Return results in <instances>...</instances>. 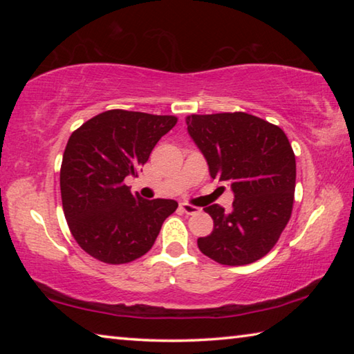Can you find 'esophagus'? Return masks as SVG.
I'll list each match as a JSON object with an SVG mask.
<instances>
[{
  "mask_svg": "<svg viewBox=\"0 0 354 354\" xmlns=\"http://www.w3.org/2000/svg\"><path fill=\"white\" fill-rule=\"evenodd\" d=\"M183 209V212L184 214H187V215H194V214H198L200 212V207H196V206H192V205H187V203H183L181 206H179Z\"/></svg>",
  "mask_w": 354,
  "mask_h": 354,
  "instance_id": "obj_1",
  "label": "esophagus"
}]
</instances>
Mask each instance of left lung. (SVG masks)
I'll return each mask as SVG.
<instances>
[{
  "label": "left lung",
  "instance_id": "left-lung-1",
  "mask_svg": "<svg viewBox=\"0 0 354 354\" xmlns=\"http://www.w3.org/2000/svg\"><path fill=\"white\" fill-rule=\"evenodd\" d=\"M187 131L209 165L211 178L231 184V212L205 207L214 220L198 239L203 254L223 266H247L266 256L290 220L295 154L284 131L245 112L189 115Z\"/></svg>",
  "mask_w": 354,
  "mask_h": 354
}]
</instances>
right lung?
<instances>
[{
	"instance_id": "1",
	"label": "right lung",
	"mask_w": 354,
	"mask_h": 354,
	"mask_svg": "<svg viewBox=\"0 0 354 354\" xmlns=\"http://www.w3.org/2000/svg\"><path fill=\"white\" fill-rule=\"evenodd\" d=\"M173 115L112 109L70 136L61 165L65 218L77 245L104 263H128L151 250L175 200H143L124 179L137 176Z\"/></svg>"
}]
</instances>
